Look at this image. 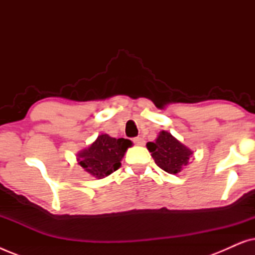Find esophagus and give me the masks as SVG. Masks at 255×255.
Here are the masks:
<instances>
[{
	"label": "esophagus",
	"mask_w": 255,
	"mask_h": 255,
	"mask_svg": "<svg viewBox=\"0 0 255 255\" xmlns=\"http://www.w3.org/2000/svg\"><path fill=\"white\" fill-rule=\"evenodd\" d=\"M133 142H134L135 145H139V146L145 145L144 138H141V137H135V138H133Z\"/></svg>",
	"instance_id": "obj_1"
}]
</instances>
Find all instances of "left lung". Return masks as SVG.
I'll return each mask as SVG.
<instances>
[{
  "instance_id": "obj_1",
  "label": "left lung",
  "mask_w": 255,
  "mask_h": 255,
  "mask_svg": "<svg viewBox=\"0 0 255 255\" xmlns=\"http://www.w3.org/2000/svg\"><path fill=\"white\" fill-rule=\"evenodd\" d=\"M156 165L169 174H177L190 162L193 151L174 138L169 132L161 131L154 142L146 144Z\"/></svg>"
}]
</instances>
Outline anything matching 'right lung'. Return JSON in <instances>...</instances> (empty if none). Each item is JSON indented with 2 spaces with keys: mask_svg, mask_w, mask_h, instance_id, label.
I'll list each match as a JSON object with an SVG mask.
<instances>
[{
  "mask_svg": "<svg viewBox=\"0 0 255 255\" xmlns=\"http://www.w3.org/2000/svg\"><path fill=\"white\" fill-rule=\"evenodd\" d=\"M131 146L128 139L101 134L88 148L78 153V162L90 175L103 179L120 168L125 152Z\"/></svg>",
  "mask_w": 255,
  "mask_h": 255,
  "instance_id": "add662e5",
  "label": "right lung"
}]
</instances>
